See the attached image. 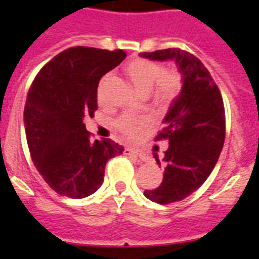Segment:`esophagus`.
I'll return each mask as SVG.
<instances>
[{
	"label": "esophagus",
	"instance_id": "esophagus-1",
	"mask_svg": "<svg viewBox=\"0 0 259 259\" xmlns=\"http://www.w3.org/2000/svg\"><path fill=\"white\" fill-rule=\"evenodd\" d=\"M124 153L127 154H134V156L139 157L141 161H148V156L144 151H141V149H138V148H127L124 151Z\"/></svg>",
	"mask_w": 259,
	"mask_h": 259
}]
</instances>
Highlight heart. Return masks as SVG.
<instances>
[{
	"mask_svg": "<svg viewBox=\"0 0 259 259\" xmlns=\"http://www.w3.org/2000/svg\"><path fill=\"white\" fill-rule=\"evenodd\" d=\"M125 72L134 83L135 89L140 94H153V99L158 105H167L177 98L181 90V77L174 70H163L162 65L145 59H135L125 66ZM110 78V74L103 77L98 90V99L102 101V86ZM151 124V118L141 116H121L116 121V127L127 136H136L139 132Z\"/></svg>",
	"mask_w": 259,
	"mask_h": 259,
	"instance_id": "heart-1",
	"label": "heart"
}]
</instances>
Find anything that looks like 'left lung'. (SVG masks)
I'll return each instance as SVG.
<instances>
[{
  "mask_svg": "<svg viewBox=\"0 0 259 259\" xmlns=\"http://www.w3.org/2000/svg\"><path fill=\"white\" fill-rule=\"evenodd\" d=\"M152 61H174L181 73V92L170 103L157 139H169L160 187L144 195L160 204L178 202L202 186L215 167L225 139V111L222 93L198 57L180 48L140 54Z\"/></svg>",
  "mask_w": 259,
  "mask_h": 259,
  "instance_id": "1",
  "label": "left lung"
}]
</instances>
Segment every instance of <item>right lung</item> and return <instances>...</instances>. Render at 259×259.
Returning <instances> with one entry per match:
<instances>
[{"mask_svg": "<svg viewBox=\"0 0 259 259\" xmlns=\"http://www.w3.org/2000/svg\"><path fill=\"white\" fill-rule=\"evenodd\" d=\"M121 50L73 47L41 68L28 90L24 131L31 158L44 181L60 195L81 199L102 186L118 143L90 140L83 119L98 108L99 79L125 59Z\"/></svg>", "mask_w": 259, "mask_h": 259, "instance_id": "obj_1", "label": "right lung"}]
</instances>
